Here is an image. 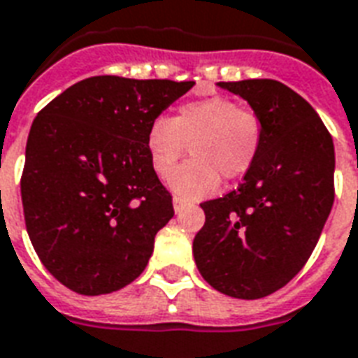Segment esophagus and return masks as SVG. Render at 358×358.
Segmentation results:
<instances>
[{"mask_svg":"<svg viewBox=\"0 0 358 358\" xmlns=\"http://www.w3.org/2000/svg\"><path fill=\"white\" fill-rule=\"evenodd\" d=\"M186 203H187V201L182 199V197H174V199H172V205H174V213H180V210H182V208L186 206Z\"/></svg>","mask_w":358,"mask_h":358,"instance_id":"34e87169","label":"esophagus"}]
</instances>
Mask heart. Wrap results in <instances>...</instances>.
<instances>
[{
  "mask_svg": "<svg viewBox=\"0 0 358 358\" xmlns=\"http://www.w3.org/2000/svg\"><path fill=\"white\" fill-rule=\"evenodd\" d=\"M262 142L260 117L224 96L186 102L172 119H153L145 132V152L159 178H169L190 148L194 159L169 182L172 193L189 201L216 192L220 176H245L260 155Z\"/></svg>",
  "mask_w": 358,
  "mask_h": 358,
  "instance_id": "b5f03b06",
  "label": "heart"
}]
</instances>
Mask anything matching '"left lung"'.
I'll return each mask as SVG.
<instances>
[{
  "instance_id": "left-lung-1",
  "label": "left lung",
  "mask_w": 358,
  "mask_h": 358,
  "mask_svg": "<svg viewBox=\"0 0 358 358\" xmlns=\"http://www.w3.org/2000/svg\"><path fill=\"white\" fill-rule=\"evenodd\" d=\"M218 87L248 102L264 142L237 189L201 203L206 220L193 258L218 292L258 300L300 273L317 246L334 203V142L311 104L280 81Z\"/></svg>"
}]
</instances>
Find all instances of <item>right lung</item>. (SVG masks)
Returning a JSON list of instances; mask_svg holds the SVG:
<instances>
[{
  "label": "right lung",
  "mask_w": 358,
  "mask_h": 358,
  "mask_svg": "<svg viewBox=\"0 0 358 358\" xmlns=\"http://www.w3.org/2000/svg\"><path fill=\"white\" fill-rule=\"evenodd\" d=\"M193 85L96 76L34 119L20 180L26 229L49 273L73 292H115L148 266L174 208L145 132Z\"/></svg>",
  "instance_id": "right-lung-1"
}]
</instances>
